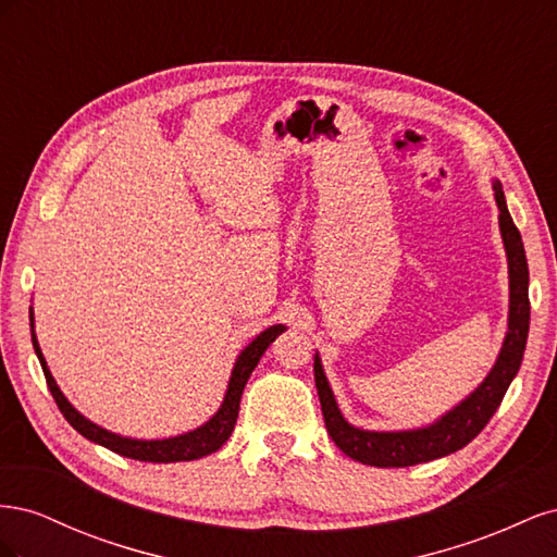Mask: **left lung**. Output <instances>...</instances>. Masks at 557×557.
I'll return each instance as SVG.
<instances>
[{"mask_svg": "<svg viewBox=\"0 0 557 557\" xmlns=\"http://www.w3.org/2000/svg\"><path fill=\"white\" fill-rule=\"evenodd\" d=\"M493 193L499 209V232L502 244L507 250L509 264V318H507V334L499 348V356L487 376L471 391L465 399L455 404L453 409L442 413L430 425L413 428V430H362L350 425L344 418L339 404L334 399L330 381L325 376L323 360L318 350L313 356V379L315 391L323 409L325 428L332 436V442L339 446L348 458L372 467H411L420 462H430L444 458L455 450L467 446L474 436L487 425L497 407L507 395L511 381L516 379L522 352H525L528 332H530V272L525 248H522L520 232L511 221V213L504 199L502 183L493 181Z\"/></svg>", "mask_w": 557, "mask_h": 557, "instance_id": "1", "label": "left lung"}]
</instances>
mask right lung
Returning <instances> with one entry per match:
<instances>
[{
    "label": "right lung",
    "mask_w": 557,
    "mask_h": 557,
    "mask_svg": "<svg viewBox=\"0 0 557 557\" xmlns=\"http://www.w3.org/2000/svg\"><path fill=\"white\" fill-rule=\"evenodd\" d=\"M29 327H32V344H35V352H37V358L41 362L48 391H50V395H53L62 416L66 418V423H70L78 434L86 436V440H90L99 446H104V448H109L117 455H123V458L141 460V462H188V460L205 458V455H211V453L221 448L230 440L234 423H237L242 393L246 387V381L252 374V369L258 367L260 358L264 356V350L272 346L276 336L288 330L285 325L267 327L239 352L237 360H234L232 374H230V381H227V391H225L221 407H218V411L207 420L205 425H199L190 432L176 434V436H166V440H134V436L115 434V432H111L102 425L92 423L90 418L83 416L74 407V404L64 397V393L60 391V385L55 383L53 374H50L44 352L39 348L37 334H35V311H32V309H29Z\"/></svg>",
    "instance_id": "add662e5"
}]
</instances>
